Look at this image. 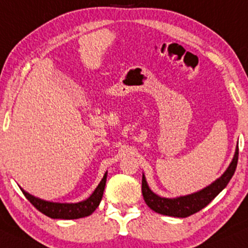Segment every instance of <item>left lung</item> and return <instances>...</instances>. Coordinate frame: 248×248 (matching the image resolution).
<instances>
[{
  "instance_id": "8db88e82",
  "label": "left lung",
  "mask_w": 248,
  "mask_h": 248,
  "mask_svg": "<svg viewBox=\"0 0 248 248\" xmlns=\"http://www.w3.org/2000/svg\"><path fill=\"white\" fill-rule=\"evenodd\" d=\"M238 163V145L235 148L232 162L230 163L229 168L223 173L218 179L211 183L209 186L204 187L198 192L188 194V195L177 196V198H163L157 195L150 189L145 180V175H142V194L145 203L148 207L158 214L165 215L172 217H188L190 215L198 213L203 209L205 205L210 203L218 194L225 188L226 185L231 180L232 175L234 174L235 168Z\"/></svg>"
}]
</instances>
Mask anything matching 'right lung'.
Wrapping results in <instances>:
<instances>
[{"label":"right lung","instance_id":"1","mask_svg":"<svg viewBox=\"0 0 248 248\" xmlns=\"http://www.w3.org/2000/svg\"><path fill=\"white\" fill-rule=\"evenodd\" d=\"M107 172H105L103 179L93 190V193L84 201L77 202V203H60V202H50L46 200L35 198L31 194L25 192L23 188L22 192L25 198L34 205L37 209L46 216L54 219H77L82 217L90 216L99 205L101 199H103L104 189L106 185Z\"/></svg>","mask_w":248,"mask_h":248}]
</instances>
